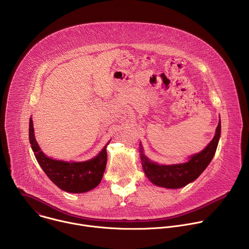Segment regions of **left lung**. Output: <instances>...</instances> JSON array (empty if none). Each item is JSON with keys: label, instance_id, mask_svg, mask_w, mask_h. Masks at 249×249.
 <instances>
[{"label": "left lung", "instance_id": "1", "mask_svg": "<svg viewBox=\"0 0 249 249\" xmlns=\"http://www.w3.org/2000/svg\"><path fill=\"white\" fill-rule=\"evenodd\" d=\"M221 136V120L216 129L215 137L199 154L193 155L187 162L172 165H159L144 156L141 148V160L145 174L152 183L165 188H181L197 179L199 175L214 157Z\"/></svg>", "mask_w": 249, "mask_h": 249}]
</instances>
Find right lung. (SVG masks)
<instances>
[{
	"label": "right lung",
	"instance_id": "right-lung-1",
	"mask_svg": "<svg viewBox=\"0 0 249 249\" xmlns=\"http://www.w3.org/2000/svg\"><path fill=\"white\" fill-rule=\"evenodd\" d=\"M29 142L31 149L43 171L60 189L70 193H83L96 187L103 176L107 153L106 146L92 160L83 162H68L47 158L34 137L33 122L29 120Z\"/></svg>",
	"mask_w": 249,
	"mask_h": 249
}]
</instances>
